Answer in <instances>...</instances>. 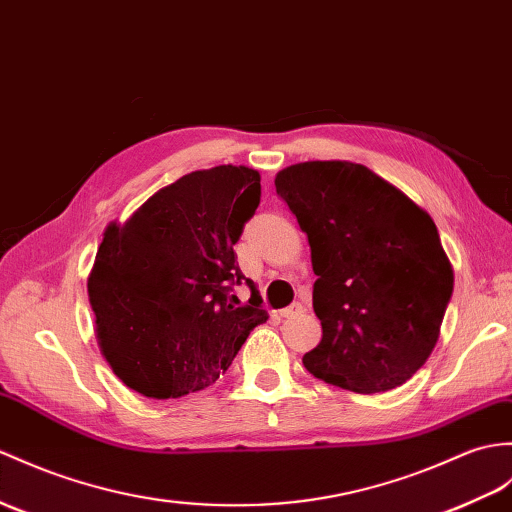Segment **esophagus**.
<instances>
[{"mask_svg":"<svg viewBox=\"0 0 512 512\" xmlns=\"http://www.w3.org/2000/svg\"><path fill=\"white\" fill-rule=\"evenodd\" d=\"M301 312H303V305L301 303H292L288 307H283V310L279 312V316L281 318H290V316H296V314H301Z\"/></svg>","mask_w":512,"mask_h":512,"instance_id":"1","label":"esophagus"}]
</instances>
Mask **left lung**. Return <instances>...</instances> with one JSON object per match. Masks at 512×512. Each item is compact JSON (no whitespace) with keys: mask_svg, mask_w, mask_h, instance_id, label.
<instances>
[{"mask_svg":"<svg viewBox=\"0 0 512 512\" xmlns=\"http://www.w3.org/2000/svg\"><path fill=\"white\" fill-rule=\"evenodd\" d=\"M275 187L312 248L323 340L305 368L366 395L406 384L430 358L454 292L430 213L349 161L290 165Z\"/></svg>","mask_w":512,"mask_h":512,"instance_id":"8db88e82","label":"left lung"}]
</instances>
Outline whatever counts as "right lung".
<instances>
[{
  "label": "right lung",
  "mask_w": 512,
  "mask_h": 512,
  "mask_svg": "<svg viewBox=\"0 0 512 512\" xmlns=\"http://www.w3.org/2000/svg\"><path fill=\"white\" fill-rule=\"evenodd\" d=\"M259 196L257 170L218 165L181 176L106 227L89 303L100 351L128 388L150 399L207 388L266 323L259 294L229 303L233 285H253L233 246Z\"/></svg>",
  "instance_id": "right-lung-1"
}]
</instances>
